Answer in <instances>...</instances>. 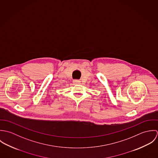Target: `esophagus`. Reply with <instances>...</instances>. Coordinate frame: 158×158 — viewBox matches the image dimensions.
Returning a JSON list of instances; mask_svg holds the SVG:
<instances>
[{"mask_svg":"<svg viewBox=\"0 0 158 158\" xmlns=\"http://www.w3.org/2000/svg\"><path fill=\"white\" fill-rule=\"evenodd\" d=\"M73 83L74 84H78V83H80V81L78 80H75L73 81Z\"/></svg>","mask_w":158,"mask_h":158,"instance_id":"34e87169","label":"esophagus"}]
</instances>
